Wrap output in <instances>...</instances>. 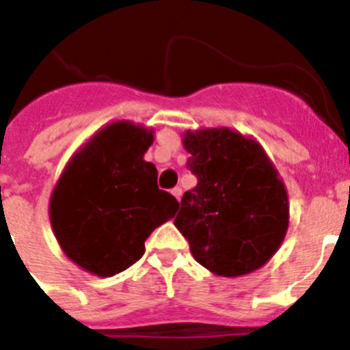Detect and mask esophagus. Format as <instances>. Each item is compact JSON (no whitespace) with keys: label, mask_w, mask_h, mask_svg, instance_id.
Instances as JSON below:
<instances>
[{"label":"esophagus","mask_w":350,"mask_h":350,"mask_svg":"<svg viewBox=\"0 0 350 350\" xmlns=\"http://www.w3.org/2000/svg\"><path fill=\"white\" fill-rule=\"evenodd\" d=\"M172 193H173V197L177 198V200H180V197H183V188H178L177 186V188L172 189Z\"/></svg>","instance_id":"1"}]
</instances>
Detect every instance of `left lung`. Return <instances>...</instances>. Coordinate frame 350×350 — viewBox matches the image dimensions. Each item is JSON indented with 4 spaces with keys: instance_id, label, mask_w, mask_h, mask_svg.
<instances>
[{
    "instance_id": "1",
    "label": "left lung",
    "mask_w": 350,
    "mask_h": 350,
    "mask_svg": "<svg viewBox=\"0 0 350 350\" xmlns=\"http://www.w3.org/2000/svg\"><path fill=\"white\" fill-rule=\"evenodd\" d=\"M197 186L175 226L193 258L219 276L253 273L278 251L289 226L286 186L258 142L229 128L184 133Z\"/></svg>"
}]
</instances>
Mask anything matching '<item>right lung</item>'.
<instances>
[{
    "label": "right lung",
    "mask_w": 350,
    "mask_h": 350,
    "mask_svg": "<svg viewBox=\"0 0 350 350\" xmlns=\"http://www.w3.org/2000/svg\"><path fill=\"white\" fill-rule=\"evenodd\" d=\"M153 131L130 121L99 130L66 164L50 197V224L72 262L113 276L144 254L155 228L173 219L177 198L157 186L144 161Z\"/></svg>",
    "instance_id": "obj_1"
}]
</instances>
